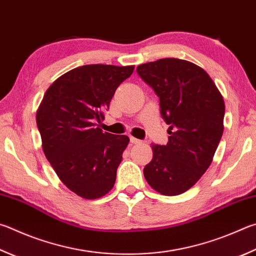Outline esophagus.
<instances>
[{
	"mask_svg": "<svg viewBox=\"0 0 256 256\" xmlns=\"http://www.w3.org/2000/svg\"><path fill=\"white\" fill-rule=\"evenodd\" d=\"M130 142H131L132 144H138V143H141V141H140V140H138V138H133V136L130 138Z\"/></svg>",
	"mask_w": 256,
	"mask_h": 256,
	"instance_id": "esophagus-1",
	"label": "esophagus"
}]
</instances>
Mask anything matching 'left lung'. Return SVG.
<instances>
[{"label": "left lung", "mask_w": 256, "mask_h": 256, "mask_svg": "<svg viewBox=\"0 0 256 256\" xmlns=\"http://www.w3.org/2000/svg\"><path fill=\"white\" fill-rule=\"evenodd\" d=\"M136 72L159 97L170 134L166 146L151 144L153 158L144 166V178L159 194L176 196L212 164L224 132V100L208 74L187 60L159 59Z\"/></svg>", "instance_id": "obj_1"}]
</instances>
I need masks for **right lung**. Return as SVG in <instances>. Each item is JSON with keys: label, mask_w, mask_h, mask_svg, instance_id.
Wrapping results in <instances>:
<instances>
[{"label": "right lung", "mask_w": 256, "mask_h": 256, "mask_svg": "<svg viewBox=\"0 0 256 256\" xmlns=\"http://www.w3.org/2000/svg\"><path fill=\"white\" fill-rule=\"evenodd\" d=\"M134 66L85 64L57 78L36 110L42 150L62 182L84 199L105 196L130 138L103 132L97 122Z\"/></svg>", "instance_id": "add662e5"}]
</instances>
